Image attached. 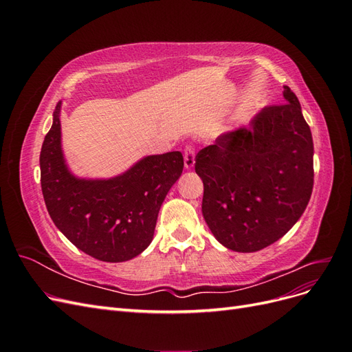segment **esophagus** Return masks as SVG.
Returning a JSON list of instances; mask_svg holds the SVG:
<instances>
[{"label": "esophagus", "mask_w": 352, "mask_h": 352, "mask_svg": "<svg viewBox=\"0 0 352 352\" xmlns=\"http://www.w3.org/2000/svg\"><path fill=\"white\" fill-rule=\"evenodd\" d=\"M184 160H185V168L190 170L195 164V150L192 145H186L184 151Z\"/></svg>", "instance_id": "1"}]
</instances>
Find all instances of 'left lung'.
<instances>
[{
    "label": "left lung",
    "mask_w": 352,
    "mask_h": 352,
    "mask_svg": "<svg viewBox=\"0 0 352 352\" xmlns=\"http://www.w3.org/2000/svg\"><path fill=\"white\" fill-rule=\"evenodd\" d=\"M283 98L255 114L248 127L220 135L197 154L202 216L232 251L269 247L289 232L310 201L311 131L289 87H283Z\"/></svg>",
    "instance_id": "8db88e82"
}]
</instances>
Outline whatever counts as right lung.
<instances>
[{
	"instance_id": "1",
	"label": "right lung",
	"mask_w": 352,
	"mask_h": 352,
	"mask_svg": "<svg viewBox=\"0 0 352 352\" xmlns=\"http://www.w3.org/2000/svg\"><path fill=\"white\" fill-rule=\"evenodd\" d=\"M61 101L41 148V188L50 216L74 247L120 263L140 255L154 238L160 207L182 175L184 155H148L110 179L74 176L61 150Z\"/></svg>"
}]
</instances>
